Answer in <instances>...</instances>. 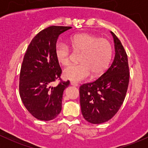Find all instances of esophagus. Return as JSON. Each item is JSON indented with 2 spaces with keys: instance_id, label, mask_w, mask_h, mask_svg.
I'll use <instances>...</instances> for the list:
<instances>
[{
  "instance_id": "1",
  "label": "esophagus",
  "mask_w": 148,
  "mask_h": 148,
  "mask_svg": "<svg viewBox=\"0 0 148 148\" xmlns=\"http://www.w3.org/2000/svg\"><path fill=\"white\" fill-rule=\"evenodd\" d=\"M71 85H72V86H78L79 84L77 83L76 82H71Z\"/></svg>"
}]
</instances>
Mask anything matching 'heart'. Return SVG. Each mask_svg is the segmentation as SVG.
Returning a JSON list of instances; mask_svg holds the SVG:
<instances>
[{"mask_svg":"<svg viewBox=\"0 0 148 148\" xmlns=\"http://www.w3.org/2000/svg\"><path fill=\"white\" fill-rule=\"evenodd\" d=\"M71 45L75 51L82 52L79 64L71 65L64 71V77L73 82H80L93 74L97 76L107 69L113 49L110 41L90 34H79L71 38ZM55 56L60 64L67 66L71 59V50L67 44L59 41L55 46Z\"/></svg>","mask_w":148,"mask_h":148,"instance_id":"b5f03b06","label":"heart"}]
</instances>
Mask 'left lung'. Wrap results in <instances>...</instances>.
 Segmentation results:
<instances>
[{"label":"left lung","mask_w":148,"mask_h":148,"mask_svg":"<svg viewBox=\"0 0 148 148\" xmlns=\"http://www.w3.org/2000/svg\"><path fill=\"white\" fill-rule=\"evenodd\" d=\"M110 33L115 50L112 64L99 78L79 87L82 113L92 124L103 123L114 117L124 102L129 84L127 55L119 38Z\"/></svg>","instance_id":"left-lung-1"}]
</instances>
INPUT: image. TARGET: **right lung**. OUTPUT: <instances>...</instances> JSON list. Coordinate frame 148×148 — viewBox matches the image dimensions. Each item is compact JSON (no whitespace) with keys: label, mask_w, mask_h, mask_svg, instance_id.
<instances>
[{"label":"right lung","mask_w":148,"mask_h":148,"mask_svg":"<svg viewBox=\"0 0 148 148\" xmlns=\"http://www.w3.org/2000/svg\"><path fill=\"white\" fill-rule=\"evenodd\" d=\"M70 28L51 26L42 30L31 41L23 57L19 93L25 107L38 120H53L62 110L63 92L69 81L51 86L62 74L55 46L59 35Z\"/></svg>","instance_id":"1"}]
</instances>
